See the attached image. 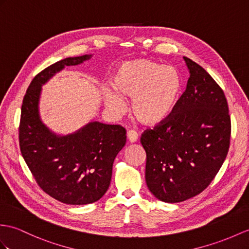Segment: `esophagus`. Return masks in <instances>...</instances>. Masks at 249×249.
<instances>
[{"label": "esophagus", "instance_id": "esophagus-1", "mask_svg": "<svg viewBox=\"0 0 249 249\" xmlns=\"http://www.w3.org/2000/svg\"><path fill=\"white\" fill-rule=\"evenodd\" d=\"M128 139L130 142H136L138 141V134L135 131H129L128 132Z\"/></svg>", "mask_w": 249, "mask_h": 249}]
</instances>
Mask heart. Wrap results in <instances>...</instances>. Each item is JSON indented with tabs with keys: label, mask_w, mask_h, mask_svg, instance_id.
<instances>
[{
	"label": "heart",
	"mask_w": 249,
	"mask_h": 249,
	"mask_svg": "<svg viewBox=\"0 0 249 249\" xmlns=\"http://www.w3.org/2000/svg\"><path fill=\"white\" fill-rule=\"evenodd\" d=\"M112 86L104 90L106 107L114 114L124 110L123 98H132L135 118L144 125H159L171 117L183 92L178 71L150 59L124 62L114 72Z\"/></svg>",
	"instance_id": "obj_1"
}]
</instances>
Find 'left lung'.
I'll return each mask as SVG.
<instances>
[{"label":"left lung","instance_id":"left-lung-1","mask_svg":"<svg viewBox=\"0 0 249 249\" xmlns=\"http://www.w3.org/2000/svg\"><path fill=\"white\" fill-rule=\"evenodd\" d=\"M190 77L171 117L145 131V183L165 203H179L208 187L226 159L230 116L223 89L202 66L184 57Z\"/></svg>","mask_w":249,"mask_h":249}]
</instances>
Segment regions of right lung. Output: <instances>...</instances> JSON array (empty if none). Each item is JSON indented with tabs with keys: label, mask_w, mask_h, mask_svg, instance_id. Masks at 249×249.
<instances>
[{
	"label": "right lung",
	"mask_w": 249,
	"mask_h": 249,
	"mask_svg": "<svg viewBox=\"0 0 249 249\" xmlns=\"http://www.w3.org/2000/svg\"><path fill=\"white\" fill-rule=\"evenodd\" d=\"M92 57L65 58L39 72L29 84L21 108L19 139L23 159L41 189L69 205L90 204L105 196L115 157L126 142L125 130L120 125L89 121L61 135L41 119L42 87L65 66L79 65Z\"/></svg>",
	"instance_id": "obj_1"
}]
</instances>
